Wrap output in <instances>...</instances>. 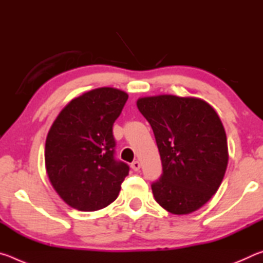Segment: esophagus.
<instances>
[{
	"instance_id": "1",
	"label": "esophagus",
	"mask_w": 263,
	"mask_h": 263,
	"mask_svg": "<svg viewBox=\"0 0 263 263\" xmlns=\"http://www.w3.org/2000/svg\"><path fill=\"white\" fill-rule=\"evenodd\" d=\"M140 167H141V163H140L139 161H133V162L131 163V168H132L135 172L139 171Z\"/></svg>"
}]
</instances>
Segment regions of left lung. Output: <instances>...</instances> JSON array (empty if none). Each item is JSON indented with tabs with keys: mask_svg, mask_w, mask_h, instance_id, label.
I'll return each mask as SVG.
<instances>
[{
	"mask_svg": "<svg viewBox=\"0 0 263 263\" xmlns=\"http://www.w3.org/2000/svg\"><path fill=\"white\" fill-rule=\"evenodd\" d=\"M137 106L152 126L162 175L152 184L155 201L173 215L201 209L217 193L229 162L225 128L198 97H140Z\"/></svg>",
	"mask_w": 263,
	"mask_h": 263,
	"instance_id": "8db88e82",
	"label": "left lung"
}]
</instances>
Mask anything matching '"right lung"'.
<instances>
[{
  "mask_svg": "<svg viewBox=\"0 0 263 263\" xmlns=\"http://www.w3.org/2000/svg\"><path fill=\"white\" fill-rule=\"evenodd\" d=\"M128 95L111 87L75 97L53 122L45 144V167L66 204L96 211L118 197L128 166L115 160L112 125Z\"/></svg>",
  "mask_w": 263,
  "mask_h": 263,
  "instance_id": "right-lung-1",
  "label": "right lung"
}]
</instances>
